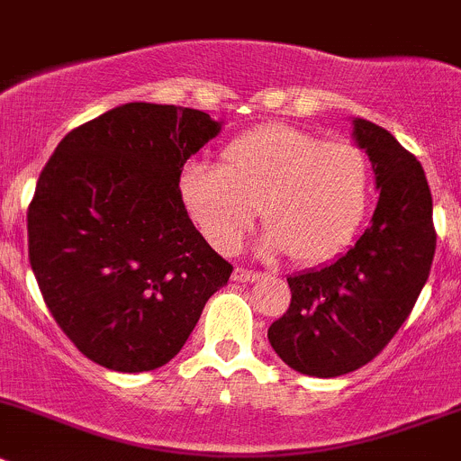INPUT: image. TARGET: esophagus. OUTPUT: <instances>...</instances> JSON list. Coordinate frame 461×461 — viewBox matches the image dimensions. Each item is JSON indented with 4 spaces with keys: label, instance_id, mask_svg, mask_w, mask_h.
Wrapping results in <instances>:
<instances>
[{
    "label": "esophagus",
    "instance_id": "obj_1",
    "mask_svg": "<svg viewBox=\"0 0 461 461\" xmlns=\"http://www.w3.org/2000/svg\"><path fill=\"white\" fill-rule=\"evenodd\" d=\"M258 272L254 270H248V267H234V275H231V279L239 281V284H245V281H254L258 279Z\"/></svg>",
    "mask_w": 461,
    "mask_h": 461
}]
</instances>
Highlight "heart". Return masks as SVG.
I'll return each instance as SVG.
<instances>
[{
    "mask_svg": "<svg viewBox=\"0 0 461 461\" xmlns=\"http://www.w3.org/2000/svg\"><path fill=\"white\" fill-rule=\"evenodd\" d=\"M372 194L367 155L351 141L275 123L236 137L221 164L191 159L177 176L180 204L218 252H234L258 207L263 254L326 263L354 240Z\"/></svg>",
    "mask_w": 461,
    "mask_h": 461,
    "instance_id": "obj_1",
    "label": "heart"
}]
</instances>
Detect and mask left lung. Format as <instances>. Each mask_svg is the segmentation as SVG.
Masks as SVG:
<instances>
[{"mask_svg":"<svg viewBox=\"0 0 461 461\" xmlns=\"http://www.w3.org/2000/svg\"><path fill=\"white\" fill-rule=\"evenodd\" d=\"M351 126L381 191L372 225L335 261L288 276L290 308L267 329L276 356L317 378L356 372L385 349L426 285L437 245L419 159L367 119Z\"/></svg>","mask_w":461,"mask_h":461,"instance_id":"left-lung-1","label":"left lung"}]
</instances>
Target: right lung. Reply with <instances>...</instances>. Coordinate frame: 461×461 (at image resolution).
Returning <instances> with one entry per match:
<instances>
[{"mask_svg": "<svg viewBox=\"0 0 461 461\" xmlns=\"http://www.w3.org/2000/svg\"><path fill=\"white\" fill-rule=\"evenodd\" d=\"M222 122L126 103L71 131L29 204V261L44 303L83 356L114 372L176 358L231 266L180 204L177 176Z\"/></svg>", "mask_w": 461, "mask_h": 461, "instance_id": "right-lung-1", "label": "right lung"}]
</instances>
